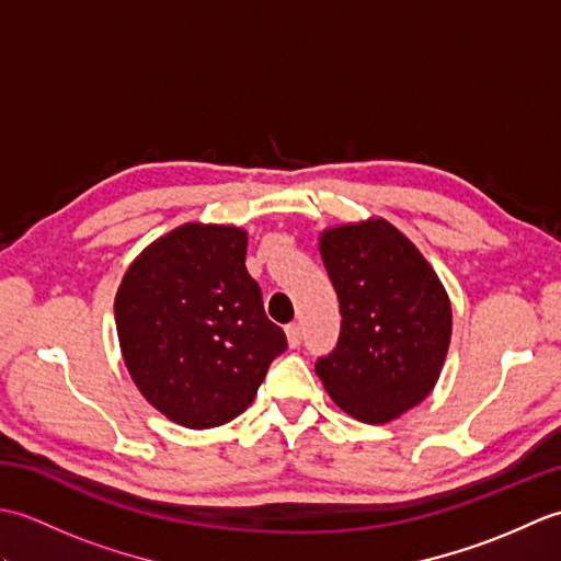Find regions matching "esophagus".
<instances>
[{
  "instance_id": "34e87169",
  "label": "esophagus",
  "mask_w": 561,
  "mask_h": 561,
  "mask_svg": "<svg viewBox=\"0 0 561 561\" xmlns=\"http://www.w3.org/2000/svg\"><path fill=\"white\" fill-rule=\"evenodd\" d=\"M287 340H289V347H299L301 344V325L299 323L287 325Z\"/></svg>"
}]
</instances>
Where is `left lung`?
<instances>
[{
	"mask_svg": "<svg viewBox=\"0 0 561 561\" xmlns=\"http://www.w3.org/2000/svg\"><path fill=\"white\" fill-rule=\"evenodd\" d=\"M320 257L342 328L316 374L354 420H398L434 390L444 368L453 330L444 284L410 238L380 217L325 229Z\"/></svg>",
	"mask_w": 561,
	"mask_h": 561,
	"instance_id": "1",
	"label": "left lung"
}]
</instances>
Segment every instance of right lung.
<instances>
[{"mask_svg": "<svg viewBox=\"0 0 561 561\" xmlns=\"http://www.w3.org/2000/svg\"><path fill=\"white\" fill-rule=\"evenodd\" d=\"M248 233L190 221L149 243L115 294V328L129 376L171 422L211 428L253 402L284 330L245 270Z\"/></svg>", "mask_w": 561, "mask_h": 561, "instance_id": "right-lung-1", "label": "right lung"}]
</instances>
